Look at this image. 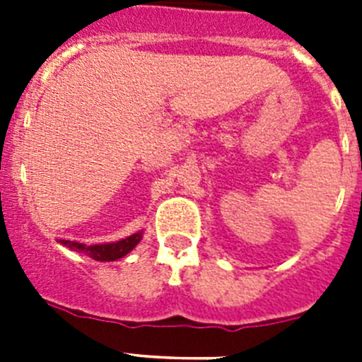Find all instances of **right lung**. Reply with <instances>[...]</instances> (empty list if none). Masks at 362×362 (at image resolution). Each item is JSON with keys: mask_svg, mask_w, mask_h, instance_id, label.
<instances>
[{"mask_svg": "<svg viewBox=\"0 0 362 362\" xmlns=\"http://www.w3.org/2000/svg\"><path fill=\"white\" fill-rule=\"evenodd\" d=\"M141 239H143V230L132 233V235H129V238L121 239V241L103 243V245H85V243L69 241V239H57V243H62V245L66 246L69 250L88 255V257H92L94 261H117V259L130 254Z\"/></svg>", "mask_w": 362, "mask_h": 362, "instance_id": "obj_1", "label": "right lung"}]
</instances>
